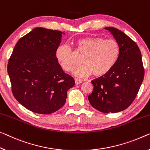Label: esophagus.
Listing matches in <instances>:
<instances>
[{"instance_id":"esophagus-1","label":"esophagus","mask_w":150,"mask_h":150,"mask_svg":"<svg viewBox=\"0 0 150 150\" xmlns=\"http://www.w3.org/2000/svg\"><path fill=\"white\" fill-rule=\"evenodd\" d=\"M74 81H75V84H81V83L82 82V80L78 79V78H75Z\"/></svg>"}]
</instances>
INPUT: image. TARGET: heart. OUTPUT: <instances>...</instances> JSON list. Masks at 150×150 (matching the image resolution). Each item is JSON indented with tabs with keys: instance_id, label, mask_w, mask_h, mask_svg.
Instances as JSON below:
<instances>
[{
	"instance_id": "obj_1",
	"label": "heart",
	"mask_w": 150,
	"mask_h": 150,
	"mask_svg": "<svg viewBox=\"0 0 150 150\" xmlns=\"http://www.w3.org/2000/svg\"><path fill=\"white\" fill-rule=\"evenodd\" d=\"M76 47L83 54V64L74 72V74L79 78L86 77L92 73L96 76L106 74L113 68L119 55V47L116 41L99 37L80 39ZM56 57L62 68L66 72L72 71L78 63L74 52L67 44L57 47Z\"/></svg>"
}]
</instances>
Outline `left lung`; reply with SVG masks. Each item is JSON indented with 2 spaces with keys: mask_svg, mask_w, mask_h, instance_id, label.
Listing matches in <instances>:
<instances>
[{
  "mask_svg": "<svg viewBox=\"0 0 150 150\" xmlns=\"http://www.w3.org/2000/svg\"><path fill=\"white\" fill-rule=\"evenodd\" d=\"M118 43L119 55L111 70L92 80L93 93L88 96L92 107L109 113L126 109L136 97L144 77L142 54L135 41L123 31L107 27Z\"/></svg>",
  "mask_w": 150,
  "mask_h": 150,
  "instance_id": "obj_1",
  "label": "left lung"
}]
</instances>
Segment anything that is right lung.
Segmentation results:
<instances>
[{"label": "right lung", "mask_w": 150, "mask_h": 150, "mask_svg": "<svg viewBox=\"0 0 150 150\" xmlns=\"http://www.w3.org/2000/svg\"><path fill=\"white\" fill-rule=\"evenodd\" d=\"M64 32L36 27L15 45L7 66L14 96L39 114H51L64 106L74 79L56 57Z\"/></svg>", "instance_id": "obj_1"}]
</instances>
